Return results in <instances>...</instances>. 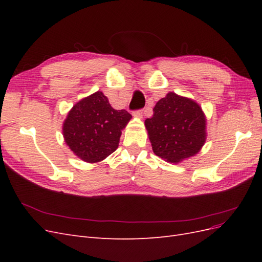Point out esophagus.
Masks as SVG:
<instances>
[{
    "mask_svg": "<svg viewBox=\"0 0 262 262\" xmlns=\"http://www.w3.org/2000/svg\"><path fill=\"white\" fill-rule=\"evenodd\" d=\"M132 115H133L134 117H137V118H142V116H143V110H142V109L134 110V112L132 113Z\"/></svg>",
    "mask_w": 262,
    "mask_h": 262,
    "instance_id": "obj_1",
    "label": "esophagus"
}]
</instances>
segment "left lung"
<instances>
[{"instance_id":"obj_1","label":"left lung","mask_w":262,"mask_h":262,"mask_svg":"<svg viewBox=\"0 0 262 262\" xmlns=\"http://www.w3.org/2000/svg\"><path fill=\"white\" fill-rule=\"evenodd\" d=\"M145 120L153 152L178 163L199 152L205 142V117L195 101L168 93Z\"/></svg>"}]
</instances>
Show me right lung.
<instances>
[{
	"mask_svg": "<svg viewBox=\"0 0 262 262\" xmlns=\"http://www.w3.org/2000/svg\"><path fill=\"white\" fill-rule=\"evenodd\" d=\"M132 116L116 110L101 92L78 101L63 123V136L69 147L83 161L100 162L118 148L121 130Z\"/></svg>",
	"mask_w": 262,
	"mask_h": 262,
	"instance_id": "1",
	"label": "right lung"
}]
</instances>
